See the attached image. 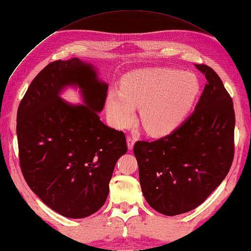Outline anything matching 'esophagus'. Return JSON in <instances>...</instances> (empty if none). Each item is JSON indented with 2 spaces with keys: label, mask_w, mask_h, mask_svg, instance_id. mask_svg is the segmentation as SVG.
Segmentation results:
<instances>
[{
  "label": "esophagus",
  "mask_w": 251,
  "mask_h": 251,
  "mask_svg": "<svg viewBox=\"0 0 251 251\" xmlns=\"http://www.w3.org/2000/svg\"><path fill=\"white\" fill-rule=\"evenodd\" d=\"M135 145V138L132 136H128L127 137V146H128L129 150H132V148H134Z\"/></svg>",
  "instance_id": "obj_1"
}]
</instances>
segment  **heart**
<instances>
[{
  "instance_id": "obj_1",
  "label": "heart",
  "mask_w": 251,
  "mask_h": 251,
  "mask_svg": "<svg viewBox=\"0 0 251 251\" xmlns=\"http://www.w3.org/2000/svg\"><path fill=\"white\" fill-rule=\"evenodd\" d=\"M122 90L111 89L106 101L110 120L117 128L128 127L141 108L145 129L163 136L177 128L200 92L194 74L169 68H147L123 77Z\"/></svg>"
}]
</instances>
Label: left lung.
<instances>
[{"label":"left lung","mask_w":251,"mask_h":251,"mask_svg":"<svg viewBox=\"0 0 251 251\" xmlns=\"http://www.w3.org/2000/svg\"><path fill=\"white\" fill-rule=\"evenodd\" d=\"M195 67L207 83L193 113L172 134L134 146L142 193L153 209L166 216L184 214L205 201L234 158L231 96L210 67Z\"/></svg>","instance_id":"8db88e82"}]
</instances>
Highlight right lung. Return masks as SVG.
I'll use <instances>...</instances> for the list:
<instances>
[{
    "label": "right lung",
    "instance_id": "obj_1",
    "mask_svg": "<svg viewBox=\"0 0 251 251\" xmlns=\"http://www.w3.org/2000/svg\"><path fill=\"white\" fill-rule=\"evenodd\" d=\"M81 88L85 106L59 97ZM108 84L78 58L56 60L34 77L17 111L21 173L29 188L58 214L79 219L99 210L115 164L127 152L125 134L100 121Z\"/></svg>",
    "mask_w": 251,
    "mask_h": 251
}]
</instances>
